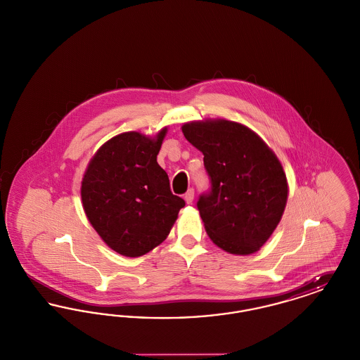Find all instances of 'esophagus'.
Here are the masks:
<instances>
[{
	"instance_id": "1",
	"label": "esophagus",
	"mask_w": 360,
	"mask_h": 360,
	"mask_svg": "<svg viewBox=\"0 0 360 360\" xmlns=\"http://www.w3.org/2000/svg\"><path fill=\"white\" fill-rule=\"evenodd\" d=\"M184 198H185V201H186V204H191L193 202V200H194V190L193 188H188V191H186V194L184 195Z\"/></svg>"
}]
</instances>
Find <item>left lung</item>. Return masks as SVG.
Wrapping results in <instances>:
<instances>
[{"instance_id":"obj_1","label":"left lung","mask_w":360,"mask_h":360,"mask_svg":"<svg viewBox=\"0 0 360 360\" xmlns=\"http://www.w3.org/2000/svg\"><path fill=\"white\" fill-rule=\"evenodd\" d=\"M204 154L212 190L197 206L210 240L233 255H251L270 239L285 212L289 188L274 151L248 127L206 119L182 125Z\"/></svg>"}]
</instances>
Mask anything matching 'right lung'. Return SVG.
Listing matches in <instances>:
<instances>
[{"mask_svg":"<svg viewBox=\"0 0 360 360\" xmlns=\"http://www.w3.org/2000/svg\"><path fill=\"white\" fill-rule=\"evenodd\" d=\"M166 134L167 127L155 136L131 131L112 137L86 167L81 185L86 217L122 257H141L165 241L185 206L156 162Z\"/></svg>","mask_w":360,"mask_h":360,"instance_id":"obj_1","label":"right lung"}]
</instances>
